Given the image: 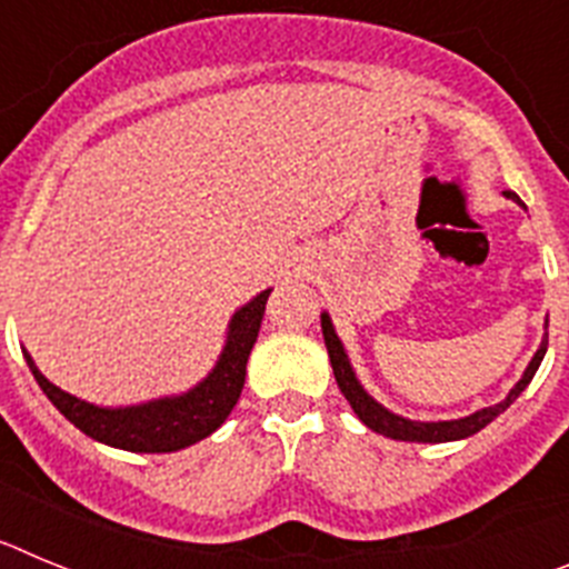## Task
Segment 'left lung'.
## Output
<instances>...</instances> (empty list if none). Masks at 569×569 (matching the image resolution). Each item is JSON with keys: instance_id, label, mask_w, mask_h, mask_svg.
<instances>
[{"instance_id": "left-lung-1", "label": "left lung", "mask_w": 569, "mask_h": 569, "mask_svg": "<svg viewBox=\"0 0 569 569\" xmlns=\"http://www.w3.org/2000/svg\"><path fill=\"white\" fill-rule=\"evenodd\" d=\"M505 196L525 208V202H521L519 196L512 193V190H505ZM545 330H547V321H545ZM321 333H325V345H328V356H330V365H333L336 385H339V390L345 393V399L350 401V407H353V413L361 419V425L370 427L373 433L387 436V439L419 441V445H441V441H459V439H467V436H472V433H479L481 427L490 425L496 416L505 413L507 407H510L512 401L525 393V387L530 385L532 376H536V370H539L541 359H545V353H547V333H545L539 350H536V356L530 359V365H527V370L521 373V379L510 387V393H507L499 405L481 407V410L465 416V419L416 421V419H405V416L393 413V410H387L385 405H379L373 396L367 393L365 385H361L359 376H356L353 365H350V359H347L345 345H341V339L336 336V328H333V321H330L328 310L321 313Z\"/></svg>"}]
</instances>
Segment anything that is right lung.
<instances>
[{"label":"right lung","instance_id":"obj_1","mask_svg":"<svg viewBox=\"0 0 569 569\" xmlns=\"http://www.w3.org/2000/svg\"><path fill=\"white\" fill-rule=\"evenodd\" d=\"M268 296L270 288L256 293L248 305H241L230 316L222 353L199 385L184 393L162 396V399H150L142 405L102 407L77 399L44 379L28 350L22 353L33 379L42 387V393L84 436L108 447L130 450V453H176V450H184V447L216 433L239 401L244 373H248V356L259 336Z\"/></svg>","mask_w":569,"mask_h":569}]
</instances>
